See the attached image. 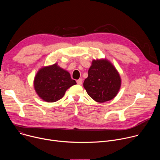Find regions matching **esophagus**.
Masks as SVG:
<instances>
[{
	"instance_id": "obj_1",
	"label": "esophagus",
	"mask_w": 160,
	"mask_h": 160,
	"mask_svg": "<svg viewBox=\"0 0 160 160\" xmlns=\"http://www.w3.org/2000/svg\"><path fill=\"white\" fill-rule=\"evenodd\" d=\"M82 81H83V80L82 78H79L78 80H77V83L78 85H82Z\"/></svg>"
}]
</instances>
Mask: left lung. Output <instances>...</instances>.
<instances>
[{
  "mask_svg": "<svg viewBox=\"0 0 160 160\" xmlns=\"http://www.w3.org/2000/svg\"><path fill=\"white\" fill-rule=\"evenodd\" d=\"M122 83L120 75L113 64L106 59H94L83 82L88 95L98 102L115 98Z\"/></svg>",
  "mask_w": 160,
  "mask_h": 160,
  "instance_id": "obj_1",
  "label": "left lung"
}]
</instances>
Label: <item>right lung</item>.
I'll return each mask as SVG.
<instances>
[{"label": "right lung", "instance_id": "right-lung-1", "mask_svg": "<svg viewBox=\"0 0 160 160\" xmlns=\"http://www.w3.org/2000/svg\"><path fill=\"white\" fill-rule=\"evenodd\" d=\"M77 84L70 73L58 63L43 66L37 73L33 85L37 95L44 101L54 102L61 99L68 88Z\"/></svg>", "mask_w": 160, "mask_h": 160}]
</instances>
